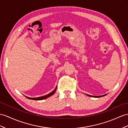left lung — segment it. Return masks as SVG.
Here are the masks:
<instances>
[{
  "label": "left lung",
  "mask_w": 128,
  "mask_h": 128,
  "mask_svg": "<svg viewBox=\"0 0 128 128\" xmlns=\"http://www.w3.org/2000/svg\"><path fill=\"white\" fill-rule=\"evenodd\" d=\"M88 96H92V97H96V98H99V97H102V96H105L106 94H104V95H102V96H91V95H88V94H86Z\"/></svg>",
  "instance_id": "1"
}]
</instances>
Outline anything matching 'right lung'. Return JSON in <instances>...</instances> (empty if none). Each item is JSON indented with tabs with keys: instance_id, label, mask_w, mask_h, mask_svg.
<instances>
[{
	"instance_id": "right-lung-1",
	"label": "right lung",
	"mask_w": 128,
	"mask_h": 128,
	"mask_svg": "<svg viewBox=\"0 0 128 128\" xmlns=\"http://www.w3.org/2000/svg\"><path fill=\"white\" fill-rule=\"evenodd\" d=\"M56 88H57V86L55 88L54 90V91H52V92H50V93H49V94H46V96H40V97H36V98H30V97H28V96H26V97L28 99H32V100H43V99H45L46 98H47L48 97H49V96H52V95H53L56 90Z\"/></svg>"
}]
</instances>
